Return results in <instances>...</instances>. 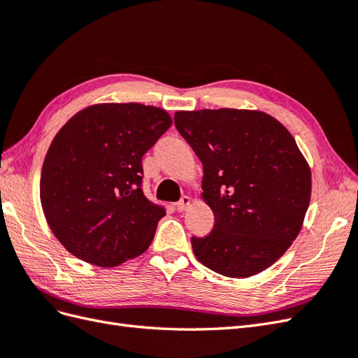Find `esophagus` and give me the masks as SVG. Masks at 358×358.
<instances>
[{"label": "esophagus", "instance_id": "34e87169", "mask_svg": "<svg viewBox=\"0 0 358 358\" xmlns=\"http://www.w3.org/2000/svg\"><path fill=\"white\" fill-rule=\"evenodd\" d=\"M189 204H191V199H189L188 196H183V197L176 203V209H178L179 212H183V210H187V209L189 208Z\"/></svg>", "mask_w": 358, "mask_h": 358}]
</instances>
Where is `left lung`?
<instances>
[{
  "label": "left lung",
  "instance_id": "obj_1",
  "mask_svg": "<svg viewBox=\"0 0 358 358\" xmlns=\"http://www.w3.org/2000/svg\"><path fill=\"white\" fill-rule=\"evenodd\" d=\"M203 164L213 230L191 237L197 259L229 278L263 272L296 239L310 201V169L288 129L263 112H176Z\"/></svg>",
  "mask_w": 358,
  "mask_h": 358
}]
</instances>
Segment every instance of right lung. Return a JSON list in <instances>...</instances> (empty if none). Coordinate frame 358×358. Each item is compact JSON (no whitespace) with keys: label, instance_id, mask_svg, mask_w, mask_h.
Returning <instances> with one entry per match:
<instances>
[{"label":"right lung","instance_id":"add662e5","mask_svg":"<svg viewBox=\"0 0 358 358\" xmlns=\"http://www.w3.org/2000/svg\"><path fill=\"white\" fill-rule=\"evenodd\" d=\"M171 125L154 106L109 103L76 113L43 162L40 200L70 254L101 267L143 254L166 208L143 194L142 157Z\"/></svg>","mask_w":358,"mask_h":358}]
</instances>
